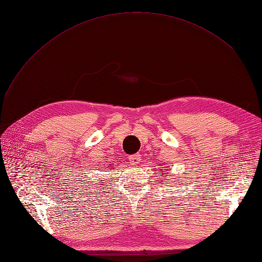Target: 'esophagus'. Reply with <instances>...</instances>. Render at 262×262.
<instances>
[{
    "instance_id": "34e87169",
    "label": "esophagus",
    "mask_w": 262,
    "mask_h": 262,
    "mask_svg": "<svg viewBox=\"0 0 262 262\" xmlns=\"http://www.w3.org/2000/svg\"><path fill=\"white\" fill-rule=\"evenodd\" d=\"M129 162H130V164H132V165H138V164L141 162V155H140V154L131 155L130 158H129Z\"/></svg>"
}]
</instances>
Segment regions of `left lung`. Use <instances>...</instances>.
<instances>
[{"label": "left lung", "instance_id": "8db88e82", "mask_svg": "<svg viewBox=\"0 0 262 262\" xmlns=\"http://www.w3.org/2000/svg\"><path fill=\"white\" fill-rule=\"evenodd\" d=\"M160 175H162V173H161V172H160Z\"/></svg>", "mask_w": 262, "mask_h": 262}]
</instances>
